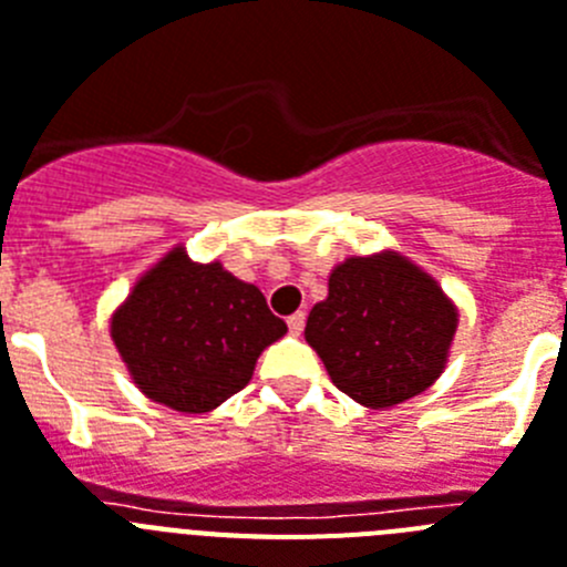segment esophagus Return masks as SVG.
I'll list each match as a JSON object with an SVG mask.
<instances>
[{"mask_svg": "<svg viewBox=\"0 0 567 567\" xmlns=\"http://www.w3.org/2000/svg\"><path fill=\"white\" fill-rule=\"evenodd\" d=\"M302 328H305V313L302 311L290 313V317H288V331L293 333V337H299V333H302Z\"/></svg>", "mask_w": 567, "mask_h": 567, "instance_id": "34e87169", "label": "esophagus"}]
</instances>
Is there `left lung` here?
Wrapping results in <instances>:
<instances>
[{"label":"left lung","instance_id":"left-lung-1","mask_svg":"<svg viewBox=\"0 0 567 567\" xmlns=\"http://www.w3.org/2000/svg\"><path fill=\"white\" fill-rule=\"evenodd\" d=\"M454 331L456 308L440 285L388 250L333 268L305 339L339 391L365 408H391L436 382Z\"/></svg>","mask_w":567,"mask_h":567}]
</instances>
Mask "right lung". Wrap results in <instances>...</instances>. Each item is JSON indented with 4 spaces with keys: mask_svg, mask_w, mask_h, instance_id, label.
Returning a JSON list of instances; mask_svg holds the SVG:
<instances>
[{
    "mask_svg": "<svg viewBox=\"0 0 567 567\" xmlns=\"http://www.w3.org/2000/svg\"><path fill=\"white\" fill-rule=\"evenodd\" d=\"M288 324L256 285L174 248L113 313L111 337L147 400L205 413L243 391L259 353Z\"/></svg>",
    "mask_w": 567,
    "mask_h": 567,
    "instance_id": "1",
    "label": "right lung"
}]
</instances>
